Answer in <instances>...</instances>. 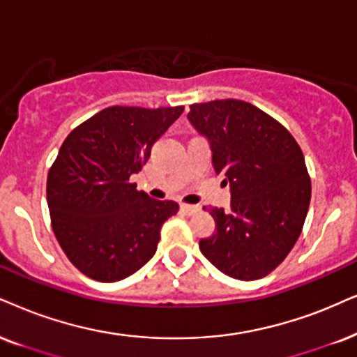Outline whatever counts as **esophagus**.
Returning a JSON list of instances; mask_svg holds the SVG:
<instances>
[{"instance_id": "obj_1", "label": "esophagus", "mask_w": 357, "mask_h": 357, "mask_svg": "<svg viewBox=\"0 0 357 357\" xmlns=\"http://www.w3.org/2000/svg\"><path fill=\"white\" fill-rule=\"evenodd\" d=\"M179 209H181L186 215H192V214H196L197 211H199V207H197V206H189V204H181V206H179Z\"/></svg>"}]
</instances>
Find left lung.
<instances>
[{"mask_svg": "<svg viewBox=\"0 0 357 357\" xmlns=\"http://www.w3.org/2000/svg\"><path fill=\"white\" fill-rule=\"evenodd\" d=\"M188 120L209 143L212 168L231 188V211L212 207L215 232L202 255L237 280L277 268L298 241L311 199L305 156L285 126L252 103L214 100L189 107Z\"/></svg>", "mask_w": 357, "mask_h": 357, "instance_id": "8db88e82", "label": "left lung"}]
</instances>
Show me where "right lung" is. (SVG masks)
<instances>
[{"instance_id":"add662e5","label":"right lung","mask_w":357,"mask_h":357,"mask_svg":"<svg viewBox=\"0 0 357 357\" xmlns=\"http://www.w3.org/2000/svg\"><path fill=\"white\" fill-rule=\"evenodd\" d=\"M184 107H108L72 130L47 174V206L59 245L97 282H119L155 255L174 201L137 191L151 148Z\"/></svg>"}]
</instances>
